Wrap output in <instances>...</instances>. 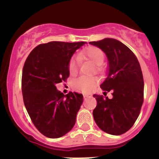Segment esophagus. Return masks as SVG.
I'll return each mask as SVG.
<instances>
[{
	"label": "esophagus",
	"mask_w": 159,
	"mask_h": 159,
	"mask_svg": "<svg viewBox=\"0 0 159 159\" xmlns=\"http://www.w3.org/2000/svg\"><path fill=\"white\" fill-rule=\"evenodd\" d=\"M83 96H84V98H87V97H90L91 95H89V94H83Z\"/></svg>",
	"instance_id": "obj_1"
}]
</instances>
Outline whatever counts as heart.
I'll use <instances>...</instances> for the list:
<instances>
[{"label":"heart","mask_w":159,"mask_h":159,"mask_svg":"<svg viewBox=\"0 0 159 159\" xmlns=\"http://www.w3.org/2000/svg\"><path fill=\"white\" fill-rule=\"evenodd\" d=\"M78 58H86L92 61L96 65V71L100 72L102 70L101 66L105 59V55L102 50L96 47H89L79 53ZM69 71L71 75H75L78 70V60L73 58L69 63ZM97 81L95 78H88V77H80L73 81V85L78 90L84 92H91L95 88Z\"/></svg>","instance_id":"heart-1"}]
</instances>
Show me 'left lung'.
I'll use <instances>...</instances> for the list:
<instances>
[{
	"instance_id": "1",
	"label": "left lung",
	"mask_w": 159,
	"mask_h": 159,
	"mask_svg": "<svg viewBox=\"0 0 159 159\" xmlns=\"http://www.w3.org/2000/svg\"><path fill=\"white\" fill-rule=\"evenodd\" d=\"M89 43L101 49L107 57L108 75L100 88L105 92H112L111 99L93 95L97 101L92 112L94 120L106 133L123 134L133 127L144 101L141 66L134 53L117 39L106 38Z\"/></svg>"
}]
</instances>
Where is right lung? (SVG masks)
<instances>
[{
	"label": "right lung",
	"instance_id": "1",
	"mask_svg": "<svg viewBox=\"0 0 159 159\" xmlns=\"http://www.w3.org/2000/svg\"><path fill=\"white\" fill-rule=\"evenodd\" d=\"M84 43L53 41L40 44L25 62L21 78L25 106L37 130L47 138L64 136L76 122L83 95L71 92L64 95L56 84L68 78L71 57Z\"/></svg>",
	"mask_w": 159,
	"mask_h": 159
}]
</instances>
